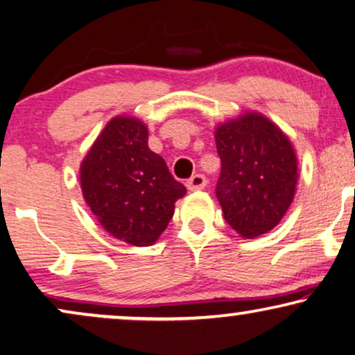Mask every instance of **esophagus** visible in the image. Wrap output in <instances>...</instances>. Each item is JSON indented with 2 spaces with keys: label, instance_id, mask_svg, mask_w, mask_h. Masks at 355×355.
Listing matches in <instances>:
<instances>
[{
  "label": "esophagus",
  "instance_id": "esophagus-1",
  "mask_svg": "<svg viewBox=\"0 0 355 355\" xmlns=\"http://www.w3.org/2000/svg\"><path fill=\"white\" fill-rule=\"evenodd\" d=\"M207 184V180L206 177L202 175V173H196V175H193L191 178L187 182V187L189 191H196V189H202Z\"/></svg>",
  "mask_w": 355,
  "mask_h": 355
}]
</instances>
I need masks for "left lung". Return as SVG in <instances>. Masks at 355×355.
Segmentation results:
<instances>
[{
	"label": "left lung",
	"mask_w": 355,
	"mask_h": 355,
	"mask_svg": "<svg viewBox=\"0 0 355 355\" xmlns=\"http://www.w3.org/2000/svg\"><path fill=\"white\" fill-rule=\"evenodd\" d=\"M222 168L216 194L228 225L244 238L277 227L294 198L296 154L282 130L261 114H246L216 132Z\"/></svg>",
	"instance_id": "left-lung-1"
}]
</instances>
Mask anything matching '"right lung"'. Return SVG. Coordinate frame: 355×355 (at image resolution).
<instances>
[{"instance_id": "1", "label": "right lung", "mask_w": 355, "mask_h": 355, "mask_svg": "<svg viewBox=\"0 0 355 355\" xmlns=\"http://www.w3.org/2000/svg\"><path fill=\"white\" fill-rule=\"evenodd\" d=\"M83 198L112 236L149 246L187 193L159 154L148 148V128L133 117H116L89 149L80 168Z\"/></svg>"}]
</instances>
